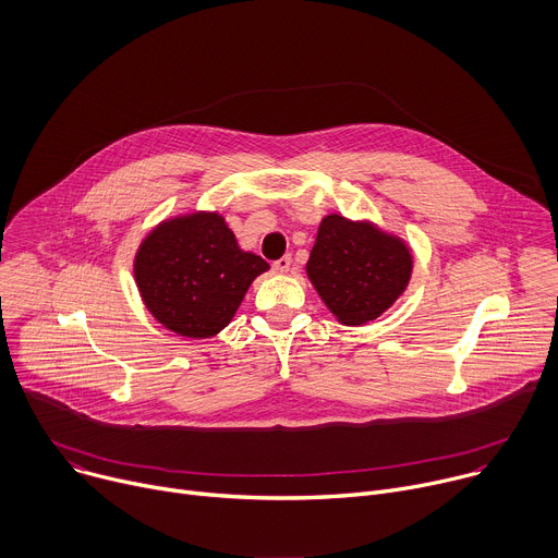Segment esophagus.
I'll return each instance as SVG.
<instances>
[{
    "label": "esophagus",
    "instance_id": "34e87169",
    "mask_svg": "<svg viewBox=\"0 0 558 558\" xmlns=\"http://www.w3.org/2000/svg\"><path fill=\"white\" fill-rule=\"evenodd\" d=\"M291 263H293L291 256H282L280 260L274 263V271H276V274H287V271L291 269Z\"/></svg>",
    "mask_w": 558,
    "mask_h": 558
}]
</instances>
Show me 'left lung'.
I'll use <instances>...</instances> for the list:
<instances>
[{
	"label": "left lung",
	"instance_id": "obj_1",
	"mask_svg": "<svg viewBox=\"0 0 558 558\" xmlns=\"http://www.w3.org/2000/svg\"><path fill=\"white\" fill-rule=\"evenodd\" d=\"M414 269L410 246L372 222L325 216L310 253L307 276L342 325H365L408 289Z\"/></svg>",
	"mask_w": 558,
	"mask_h": 558
}]
</instances>
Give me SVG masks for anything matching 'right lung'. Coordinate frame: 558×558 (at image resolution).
I'll return each instance as SVG.
<instances>
[{
  "label": "right lung",
  "mask_w": 558,
  "mask_h": 558,
  "mask_svg": "<svg viewBox=\"0 0 558 558\" xmlns=\"http://www.w3.org/2000/svg\"><path fill=\"white\" fill-rule=\"evenodd\" d=\"M269 265L242 251L225 218L195 211L150 231L133 263L135 282L154 318L184 338H211L235 316L240 302Z\"/></svg>",
  "instance_id": "right-lung-1"
}]
</instances>
